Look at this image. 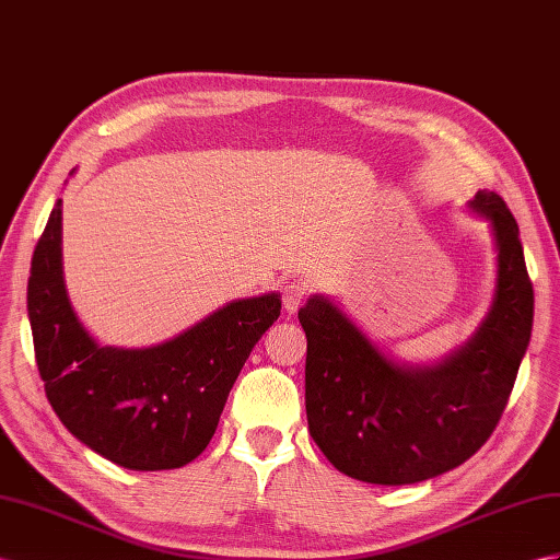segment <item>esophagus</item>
I'll return each instance as SVG.
<instances>
[{"label":"esophagus","instance_id":"34e87169","mask_svg":"<svg viewBox=\"0 0 560 560\" xmlns=\"http://www.w3.org/2000/svg\"><path fill=\"white\" fill-rule=\"evenodd\" d=\"M281 291H283V293H281L283 307L289 310V312H295L300 305L305 303V298H307V283H305L303 279H291V281L283 283Z\"/></svg>","mask_w":560,"mask_h":560}]
</instances>
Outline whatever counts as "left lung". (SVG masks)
<instances>
[{
    "label": "left lung",
    "mask_w": 560,
    "mask_h": 560,
    "mask_svg": "<svg viewBox=\"0 0 560 560\" xmlns=\"http://www.w3.org/2000/svg\"><path fill=\"white\" fill-rule=\"evenodd\" d=\"M472 210L492 222L497 291L480 331L430 369L397 366L322 295L300 307L307 336L310 435L340 472L374 485L442 476L490 440L533 334L535 291L518 222L494 191Z\"/></svg>",
    "instance_id": "obj_1"
}]
</instances>
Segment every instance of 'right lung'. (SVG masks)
Masks as SVG:
<instances>
[{
  "mask_svg": "<svg viewBox=\"0 0 560 560\" xmlns=\"http://www.w3.org/2000/svg\"><path fill=\"white\" fill-rule=\"evenodd\" d=\"M279 312V295L269 293L229 303L158 348H102L66 295L61 200L27 279L35 360L51 409L80 442L130 470L179 468L208 447L229 390Z\"/></svg>",
  "mask_w": 560,
  "mask_h": 560,
  "instance_id": "right-lung-1",
  "label": "right lung"
}]
</instances>
